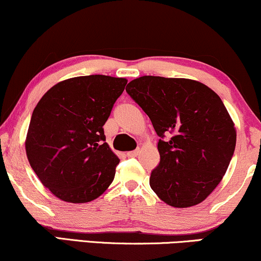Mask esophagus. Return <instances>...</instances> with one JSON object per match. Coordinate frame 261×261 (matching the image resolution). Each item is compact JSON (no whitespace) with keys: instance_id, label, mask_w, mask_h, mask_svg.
<instances>
[{"instance_id":"obj_1","label":"esophagus","mask_w":261,"mask_h":261,"mask_svg":"<svg viewBox=\"0 0 261 261\" xmlns=\"http://www.w3.org/2000/svg\"><path fill=\"white\" fill-rule=\"evenodd\" d=\"M138 153H140V150L136 149V150H133V151H127L126 155L128 158H135V156H137Z\"/></svg>"}]
</instances>
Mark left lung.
<instances>
[{
    "mask_svg": "<svg viewBox=\"0 0 261 261\" xmlns=\"http://www.w3.org/2000/svg\"><path fill=\"white\" fill-rule=\"evenodd\" d=\"M127 94L146 112L159 140L160 163L149 184L177 208L202 202L223 179L236 146V128L212 89L187 78L143 75Z\"/></svg>",
    "mask_w": 261,
    "mask_h": 261,
    "instance_id": "1",
    "label": "left lung"
}]
</instances>
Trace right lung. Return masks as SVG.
Wrapping results in <instances>:
<instances>
[{
    "label": "right lung",
    "mask_w": 261,
    "mask_h": 261,
    "mask_svg": "<svg viewBox=\"0 0 261 261\" xmlns=\"http://www.w3.org/2000/svg\"><path fill=\"white\" fill-rule=\"evenodd\" d=\"M127 79L91 74L59 82L32 112L25 149L43 186L58 199L85 203L113 182L119 158L103 125Z\"/></svg>",
    "instance_id": "add662e5"
}]
</instances>
